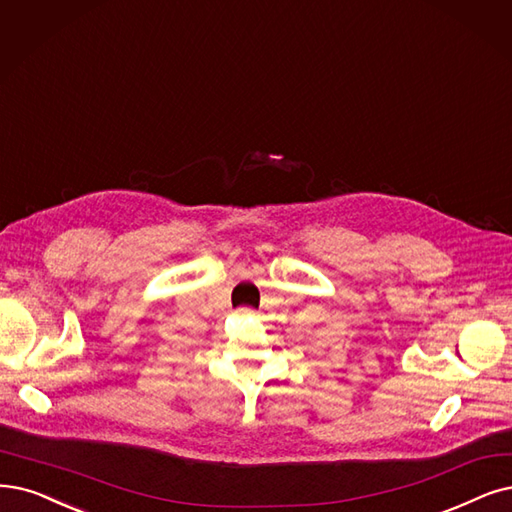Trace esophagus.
Wrapping results in <instances>:
<instances>
[{"mask_svg": "<svg viewBox=\"0 0 512 512\" xmlns=\"http://www.w3.org/2000/svg\"><path fill=\"white\" fill-rule=\"evenodd\" d=\"M236 314L238 316H253V310L251 308H240Z\"/></svg>", "mask_w": 512, "mask_h": 512, "instance_id": "1", "label": "esophagus"}]
</instances>
